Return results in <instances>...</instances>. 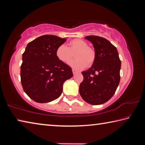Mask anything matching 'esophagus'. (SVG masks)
Segmentation results:
<instances>
[{
	"label": "esophagus",
	"instance_id": "1",
	"mask_svg": "<svg viewBox=\"0 0 145 145\" xmlns=\"http://www.w3.org/2000/svg\"><path fill=\"white\" fill-rule=\"evenodd\" d=\"M72 72H73V74H75V73H77L78 72L76 70H75V69H72Z\"/></svg>",
	"mask_w": 145,
	"mask_h": 145
}]
</instances>
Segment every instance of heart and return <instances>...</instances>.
<instances>
[{"label": "heart", "mask_w": 145, "mask_h": 145, "mask_svg": "<svg viewBox=\"0 0 145 145\" xmlns=\"http://www.w3.org/2000/svg\"><path fill=\"white\" fill-rule=\"evenodd\" d=\"M76 52L75 59L72 61L70 65L73 68L80 70L86 67H91L95 60V51L88 46L87 42L80 39H75L68 43V46L61 45L56 50V54L61 62L68 64L73 57V54Z\"/></svg>", "instance_id": "obj_1"}]
</instances>
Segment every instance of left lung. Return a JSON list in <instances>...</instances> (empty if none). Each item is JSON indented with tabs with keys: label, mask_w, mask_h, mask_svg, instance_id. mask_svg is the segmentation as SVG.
<instances>
[{
	"label": "left lung",
	"mask_w": 145,
	"mask_h": 145,
	"mask_svg": "<svg viewBox=\"0 0 145 145\" xmlns=\"http://www.w3.org/2000/svg\"><path fill=\"white\" fill-rule=\"evenodd\" d=\"M85 38L92 43L96 57L91 68L82 72L84 80L79 93L88 104H102L111 99L118 86L121 61L116 48L106 39L97 36Z\"/></svg>",
	"instance_id": "obj_1"
}]
</instances>
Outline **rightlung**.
Here are the masks:
<instances>
[{
  "label": "right lung",
  "mask_w": 145,
  "mask_h": 145,
  "mask_svg": "<svg viewBox=\"0 0 145 145\" xmlns=\"http://www.w3.org/2000/svg\"><path fill=\"white\" fill-rule=\"evenodd\" d=\"M66 41L48 34L27 45L20 67L21 83L24 91L34 101L46 103L57 99L63 91V83L72 77V68L56 54L58 46Z\"/></svg>",
  "instance_id": "1"
}]
</instances>
